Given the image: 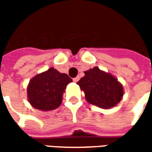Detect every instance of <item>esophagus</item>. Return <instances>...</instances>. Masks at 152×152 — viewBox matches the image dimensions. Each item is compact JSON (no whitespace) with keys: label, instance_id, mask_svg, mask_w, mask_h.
I'll return each mask as SVG.
<instances>
[{"label":"esophagus","instance_id":"1","mask_svg":"<svg viewBox=\"0 0 152 152\" xmlns=\"http://www.w3.org/2000/svg\"><path fill=\"white\" fill-rule=\"evenodd\" d=\"M80 80V76H76V78H73V81H74L75 83H76V82H78V80Z\"/></svg>","mask_w":152,"mask_h":152}]
</instances>
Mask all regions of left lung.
<instances>
[{
	"label": "left lung",
	"mask_w": 152,
	"mask_h": 152,
	"mask_svg": "<svg viewBox=\"0 0 152 152\" xmlns=\"http://www.w3.org/2000/svg\"><path fill=\"white\" fill-rule=\"evenodd\" d=\"M85 93L87 102L102 109H110L121 102L124 95L123 86L113 75L94 66L85 72L77 82Z\"/></svg>",
	"instance_id": "8db88e82"
}]
</instances>
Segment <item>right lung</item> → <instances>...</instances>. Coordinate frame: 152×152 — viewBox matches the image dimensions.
I'll return each mask as SVG.
<instances>
[{
    "instance_id": "add662e5",
    "label": "right lung",
    "mask_w": 152,
    "mask_h": 152,
    "mask_svg": "<svg viewBox=\"0 0 152 152\" xmlns=\"http://www.w3.org/2000/svg\"><path fill=\"white\" fill-rule=\"evenodd\" d=\"M72 81L66 74L50 67L30 80L27 88L28 102L34 108L43 112L58 108L66 86Z\"/></svg>"
}]
</instances>
